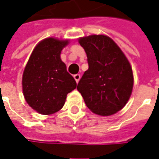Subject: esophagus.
Wrapping results in <instances>:
<instances>
[{"instance_id":"esophagus-1","label":"esophagus","mask_w":159,"mask_h":159,"mask_svg":"<svg viewBox=\"0 0 159 159\" xmlns=\"http://www.w3.org/2000/svg\"><path fill=\"white\" fill-rule=\"evenodd\" d=\"M74 78L76 80V83H78L80 78H81V75L80 74H76V75H74Z\"/></svg>"}]
</instances>
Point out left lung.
Returning <instances> with one entry per match:
<instances>
[{"mask_svg":"<svg viewBox=\"0 0 159 159\" xmlns=\"http://www.w3.org/2000/svg\"><path fill=\"white\" fill-rule=\"evenodd\" d=\"M78 42L87 53L89 69L80 79L77 90L93 113L113 115L123 109L132 93L134 76L129 62L109 36L92 35Z\"/></svg>","mask_w":159,"mask_h":159,"instance_id":"left-lung-1","label":"left lung"}]
</instances>
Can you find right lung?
Here are the masks:
<instances>
[{
	"label": "right lung",
	"mask_w": 159,
	"mask_h": 159,
	"mask_svg": "<svg viewBox=\"0 0 159 159\" xmlns=\"http://www.w3.org/2000/svg\"><path fill=\"white\" fill-rule=\"evenodd\" d=\"M68 40L48 37L40 42L27 62L22 78L26 102L38 113L50 115L65 105L67 94L76 88L73 76L67 72L60 59Z\"/></svg>",
	"instance_id": "right-lung-1"
}]
</instances>
